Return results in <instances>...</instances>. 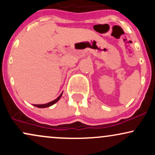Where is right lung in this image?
Listing matches in <instances>:
<instances>
[{
    "label": "right lung",
    "mask_w": 155,
    "mask_h": 155,
    "mask_svg": "<svg viewBox=\"0 0 155 155\" xmlns=\"http://www.w3.org/2000/svg\"><path fill=\"white\" fill-rule=\"evenodd\" d=\"M62 95H63V92H62V93L60 94V95L59 96V97H58V98H56V99H55V100H54V101H51V102L47 103V104H38V105H37V104H34V105H33V106H36V107H38V108H47V107H49V106H52L53 104H54L55 103L58 102V101L60 100V97H61Z\"/></svg>",
    "instance_id": "1"
}]
</instances>
